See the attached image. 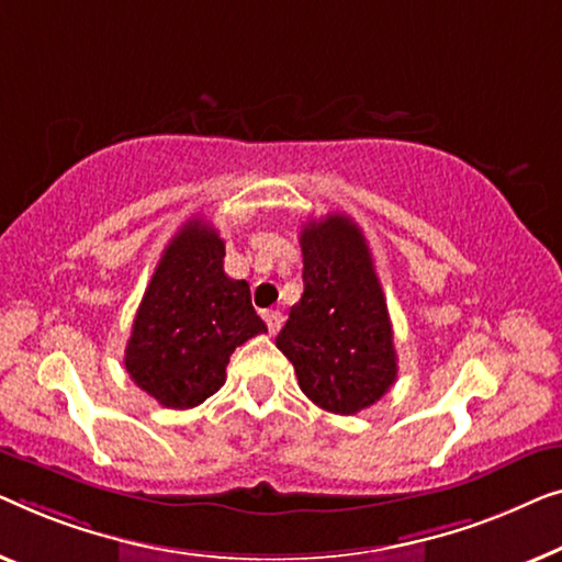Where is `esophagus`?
<instances>
[{
    "instance_id": "1",
    "label": "esophagus",
    "mask_w": 562,
    "mask_h": 562,
    "mask_svg": "<svg viewBox=\"0 0 562 562\" xmlns=\"http://www.w3.org/2000/svg\"><path fill=\"white\" fill-rule=\"evenodd\" d=\"M265 323L270 328V334H278L282 326V313L280 311H265Z\"/></svg>"
}]
</instances>
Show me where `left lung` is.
Listing matches in <instances>:
<instances>
[{"label": "left lung", "instance_id": "8db88e82", "mask_svg": "<svg viewBox=\"0 0 562 562\" xmlns=\"http://www.w3.org/2000/svg\"><path fill=\"white\" fill-rule=\"evenodd\" d=\"M300 249L305 290L274 344L307 400L334 415H357L397 379L392 321L371 251L344 213L307 221Z\"/></svg>", "mask_w": 562, "mask_h": 562}]
</instances>
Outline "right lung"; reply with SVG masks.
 I'll return each instance as SVG.
<instances>
[{
    "label": "right lung",
    "instance_id": "obj_1",
    "mask_svg": "<svg viewBox=\"0 0 562 562\" xmlns=\"http://www.w3.org/2000/svg\"><path fill=\"white\" fill-rule=\"evenodd\" d=\"M224 257L216 228L188 221L165 247L134 315L124 367L162 407L188 409L216 394L236 346L267 330L247 280L228 278Z\"/></svg>",
    "mask_w": 562,
    "mask_h": 562
}]
</instances>
